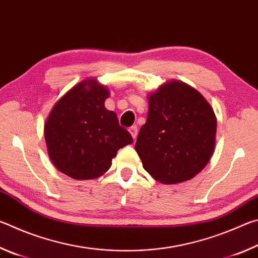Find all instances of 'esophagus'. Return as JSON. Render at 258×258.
Wrapping results in <instances>:
<instances>
[{
  "label": "esophagus",
  "instance_id": "obj_1",
  "mask_svg": "<svg viewBox=\"0 0 258 258\" xmlns=\"http://www.w3.org/2000/svg\"><path fill=\"white\" fill-rule=\"evenodd\" d=\"M128 131H130L131 135H132V138L134 140L137 139V137H138V127H137V126H132V127L128 128Z\"/></svg>",
  "mask_w": 258,
  "mask_h": 258
}]
</instances>
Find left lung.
I'll list each match as a JSON object with an SVG mask.
<instances>
[{"mask_svg":"<svg viewBox=\"0 0 258 258\" xmlns=\"http://www.w3.org/2000/svg\"><path fill=\"white\" fill-rule=\"evenodd\" d=\"M148 117L135 150L143 168L164 184L189 181L215 149L217 120L209 102L186 83L166 81L148 94Z\"/></svg>","mask_w":258,"mask_h":258,"instance_id":"obj_1","label":"left lung"}]
</instances>
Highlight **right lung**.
<instances>
[{
  "mask_svg": "<svg viewBox=\"0 0 258 258\" xmlns=\"http://www.w3.org/2000/svg\"><path fill=\"white\" fill-rule=\"evenodd\" d=\"M110 92L95 78L73 86L47 116V155L61 173L74 180H94L111 166L120 148L133 142L117 115L104 107Z\"/></svg>",
  "mask_w": 258,
  "mask_h": 258,
  "instance_id": "obj_1",
  "label": "right lung"
}]
</instances>
